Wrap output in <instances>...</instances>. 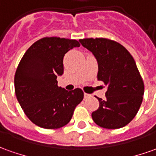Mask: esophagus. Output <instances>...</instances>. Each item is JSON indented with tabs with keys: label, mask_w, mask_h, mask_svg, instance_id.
I'll use <instances>...</instances> for the list:
<instances>
[{
	"label": "esophagus",
	"mask_w": 156,
	"mask_h": 156,
	"mask_svg": "<svg viewBox=\"0 0 156 156\" xmlns=\"http://www.w3.org/2000/svg\"><path fill=\"white\" fill-rule=\"evenodd\" d=\"M90 94H87V93H84V98H85V99H88V98H90Z\"/></svg>",
	"instance_id": "obj_1"
}]
</instances>
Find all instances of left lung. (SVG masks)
I'll list each match as a JSON object with an SVG mask.
<instances>
[{
  "mask_svg": "<svg viewBox=\"0 0 156 156\" xmlns=\"http://www.w3.org/2000/svg\"><path fill=\"white\" fill-rule=\"evenodd\" d=\"M96 57L97 79L108 85L106 98L91 114L94 122L106 129L126 126L136 116L143 101L144 84L131 55L119 42L106 38L80 39Z\"/></svg>",
  "mask_w": 156,
  "mask_h": 156,
  "instance_id": "obj_1",
  "label": "left lung"
}]
</instances>
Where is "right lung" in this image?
<instances>
[{
  "label": "right lung",
  "instance_id": "right-lung-1",
  "mask_svg": "<svg viewBox=\"0 0 156 156\" xmlns=\"http://www.w3.org/2000/svg\"><path fill=\"white\" fill-rule=\"evenodd\" d=\"M79 46L73 39L44 37L34 42L20 60L14 76L16 96L25 115L38 126L63 127L82 101L81 89L66 90L56 80L64 73L65 55Z\"/></svg>",
  "mask_w": 156,
  "mask_h": 156
}]
</instances>
